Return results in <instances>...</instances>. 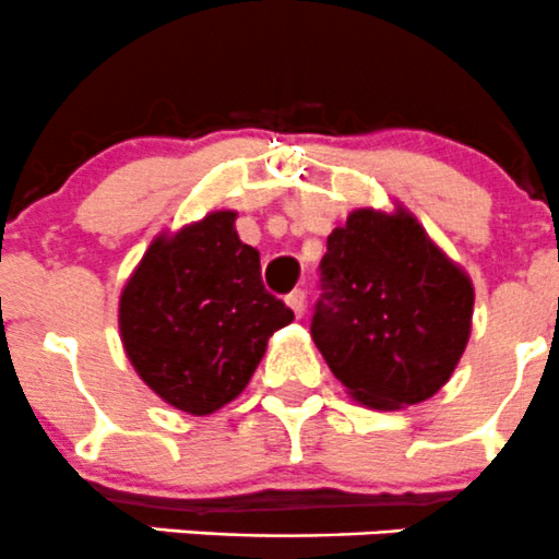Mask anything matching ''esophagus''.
Here are the masks:
<instances>
[{"mask_svg": "<svg viewBox=\"0 0 559 559\" xmlns=\"http://www.w3.org/2000/svg\"><path fill=\"white\" fill-rule=\"evenodd\" d=\"M286 306H289L292 311H295L297 319H300V316L306 313V292L302 289L289 292V295H286Z\"/></svg>", "mask_w": 559, "mask_h": 559, "instance_id": "obj_1", "label": "esophagus"}]
</instances>
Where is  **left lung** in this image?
Masks as SVG:
<instances>
[{"label": "left lung", "mask_w": 559, "mask_h": 559, "mask_svg": "<svg viewBox=\"0 0 559 559\" xmlns=\"http://www.w3.org/2000/svg\"><path fill=\"white\" fill-rule=\"evenodd\" d=\"M311 335L335 379L370 408L432 397L471 337V278L411 213L362 207L326 238Z\"/></svg>", "instance_id": "obj_1"}]
</instances>
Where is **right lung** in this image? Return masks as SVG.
<instances>
[{
    "instance_id": "right-lung-1",
    "label": "right lung",
    "mask_w": 559,
    "mask_h": 559,
    "mask_svg": "<svg viewBox=\"0 0 559 559\" xmlns=\"http://www.w3.org/2000/svg\"><path fill=\"white\" fill-rule=\"evenodd\" d=\"M295 319L262 284L259 251L216 211L156 238L127 281L118 326L129 362L165 403L205 416L243 392L267 337Z\"/></svg>"
}]
</instances>
